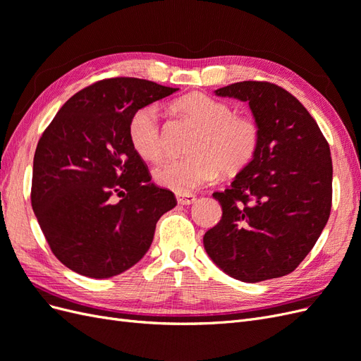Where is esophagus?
I'll list each match as a JSON object with an SVG mask.
<instances>
[{
	"label": "esophagus",
	"mask_w": 361,
	"mask_h": 361,
	"mask_svg": "<svg viewBox=\"0 0 361 361\" xmlns=\"http://www.w3.org/2000/svg\"><path fill=\"white\" fill-rule=\"evenodd\" d=\"M176 199H178L179 204L187 206V204H192L195 202V195L194 194H178Z\"/></svg>",
	"instance_id": "34e87169"
}]
</instances>
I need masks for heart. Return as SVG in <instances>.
I'll list each match as a JSON object with an SVG mask.
<instances>
[{
	"label": "heart",
	"mask_w": 361,
	"mask_h": 361,
	"mask_svg": "<svg viewBox=\"0 0 361 361\" xmlns=\"http://www.w3.org/2000/svg\"><path fill=\"white\" fill-rule=\"evenodd\" d=\"M176 111L199 128L185 159H167L154 170L155 180L164 188L187 194L224 173L243 170L256 155L260 126L247 113H233L232 105L204 93H191L174 104ZM129 141L140 158L158 161L166 150L162 120L157 105L137 110L129 120Z\"/></svg>",
	"instance_id": "b5f03b06"
}]
</instances>
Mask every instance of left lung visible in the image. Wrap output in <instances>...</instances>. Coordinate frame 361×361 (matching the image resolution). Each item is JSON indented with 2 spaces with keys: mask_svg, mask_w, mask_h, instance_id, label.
<instances>
[{
  "mask_svg": "<svg viewBox=\"0 0 361 361\" xmlns=\"http://www.w3.org/2000/svg\"><path fill=\"white\" fill-rule=\"evenodd\" d=\"M215 94L248 102L260 143L231 187L212 194L223 216L204 233V250L236 280L283 277L309 255L329 221L330 146L302 104L276 84L243 81Z\"/></svg>",
  "mask_w": 361,
  "mask_h": 361,
  "instance_id": "8db88e82",
  "label": "left lung"
}]
</instances>
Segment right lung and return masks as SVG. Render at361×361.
Returning <instances> with one entry per match:
<instances>
[{"label":"right lung","mask_w":361,"mask_h":361,"mask_svg":"<svg viewBox=\"0 0 361 361\" xmlns=\"http://www.w3.org/2000/svg\"><path fill=\"white\" fill-rule=\"evenodd\" d=\"M179 89L140 78L97 81L75 93L42 134L31 204L63 265L92 279L141 260L174 194L152 183L129 141L133 114Z\"/></svg>","instance_id":"obj_1"}]
</instances>
